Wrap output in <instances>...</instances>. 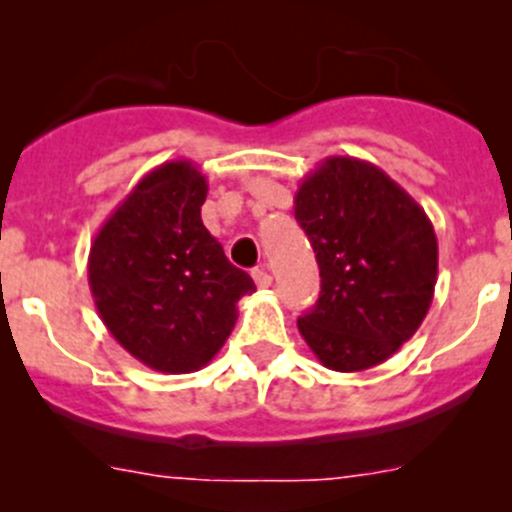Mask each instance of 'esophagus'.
Instances as JSON below:
<instances>
[{
  "label": "esophagus",
  "instance_id": "1",
  "mask_svg": "<svg viewBox=\"0 0 512 512\" xmlns=\"http://www.w3.org/2000/svg\"><path fill=\"white\" fill-rule=\"evenodd\" d=\"M252 280H255V285L260 289L272 287V275H270V270H267L265 265L257 267V270H252Z\"/></svg>",
  "mask_w": 512,
  "mask_h": 512
}]
</instances>
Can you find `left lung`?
Wrapping results in <instances>:
<instances>
[{"instance_id":"left-lung-1","label":"left lung","mask_w":512,"mask_h":512,"mask_svg":"<svg viewBox=\"0 0 512 512\" xmlns=\"http://www.w3.org/2000/svg\"><path fill=\"white\" fill-rule=\"evenodd\" d=\"M294 218L322 277L317 307L297 319L334 371L384 364L421 327L438 280V242L421 205L369 160L329 156L299 183Z\"/></svg>"}]
</instances>
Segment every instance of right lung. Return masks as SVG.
<instances>
[{
  "mask_svg": "<svg viewBox=\"0 0 512 512\" xmlns=\"http://www.w3.org/2000/svg\"><path fill=\"white\" fill-rule=\"evenodd\" d=\"M208 180L190 160H168L138 180L108 215L89 252L98 317L133 359L160 374L210 364L255 292L203 225Z\"/></svg>",
  "mask_w": 512,
  "mask_h": 512,
  "instance_id": "obj_1",
  "label": "right lung"
}]
</instances>
